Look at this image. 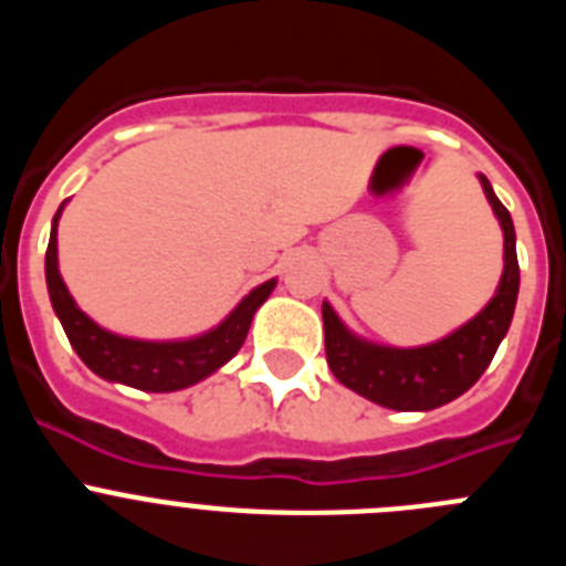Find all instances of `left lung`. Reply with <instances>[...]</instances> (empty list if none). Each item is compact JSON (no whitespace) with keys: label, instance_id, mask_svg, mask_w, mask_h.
Here are the masks:
<instances>
[{"label":"left lung","instance_id":"1","mask_svg":"<svg viewBox=\"0 0 566 566\" xmlns=\"http://www.w3.org/2000/svg\"><path fill=\"white\" fill-rule=\"evenodd\" d=\"M482 187L504 232V272L496 294L476 317L451 337L422 348H385L354 337L334 308L323 303L326 359L334 377L371 402L394 411H431L451 402L476 382L507 334L518 297L516 229L484 175Z\"/></svg>","mask_w":566,"mask_h":566}]
</instances>
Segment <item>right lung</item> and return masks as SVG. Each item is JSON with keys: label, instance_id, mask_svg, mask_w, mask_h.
<instances>
[{"label": "right lung", "instance_id": "add662e5", "mask_svg": "<svg viewBox=\"0 0 566 566\" xmlns=\"http://www.w3.org/2000/svg\"><path fill=\"white\" fill-rule=\"evenodd\" d=\"M62 207H59L53 229H50L44 277H48L53 312L62 319L70 345L76 348L90 371H96L104 379H113V382L133 385L138 391H181V388H189V385L201 382L203 377L218 371L223 363H229L240 352L249 326H252L254 312L272 294L274 280H266L263 286L249 292L221 326L207 332L203 337L181 339V343H144V339L118 337V334H109L102 326H96L76 306V300L70 297L62 274H59L56 227Z\"/></svg>", "mask_w": 566, "mask_h": 566}]
</instances>
